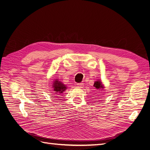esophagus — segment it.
I'll use <instances>...</instances> for the list:
<instances>
[{"label":"esophagus","instance_id":"obj_1","mask_svg":"<svg viewBox=\"0 0 150 150\" xmlns=\"http://www.w3.org/2000/svg\"><path fill=\"white\" fill-rule=\"evenodd\" d=\"M77 86L80 88H83L84 86V83H77Z\"/></svg>","mask_w":150,"mask_h":150}]
</instances>
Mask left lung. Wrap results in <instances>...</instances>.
I'll list each match as a JSON object with an SVG mask.
<instances>
[{"mask_svg": "<svg viewBox=\"0 0 150 150\" xmlns=\"http://www.w3.org/2000/svg\"><path fill=\"white\" fill-rule=\"evenodd\" d=\"M94 86H95L96 89H100V88H103V86L102 85V83L101 81L98 80L95 82V84H94Z\"/></svg>", "mask_w": 150, "mask_h": 150, "instance_id": "obj_1", "label": "left lung"}]
</instances>
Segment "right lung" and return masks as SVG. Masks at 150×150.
Instances as JSON below:
<instances>
[{
  "instance_id": "obj_1",
  "label": "right lung",
  "mask_w": 150,
  "mask_h": 150,
  "mask_svg": "<svg viewBox=\"0 0 150 150\" xmlns=\"http://www.w3.org/2000/svg\"><path fill=\"white\" fill-rule=\"evenodd\" d=\"M54 91H55V93L60 94L63 93L66 90V86L64 84L62 83V82L59 81V80H56L53 84Z\"/></svg>"
}]
</instances>
